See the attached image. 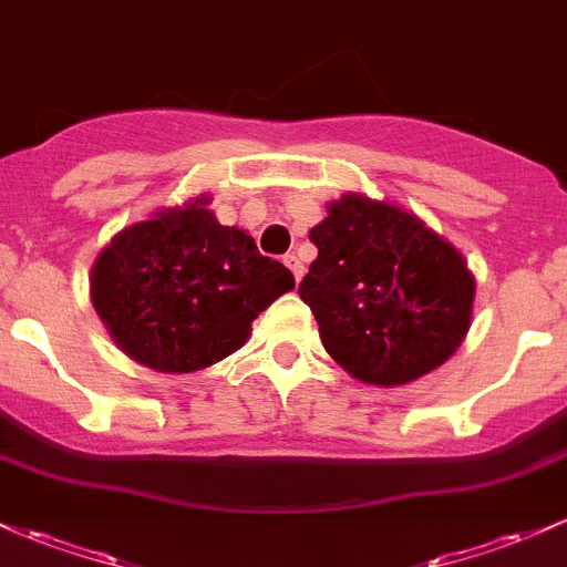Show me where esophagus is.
I'll return each instance as SVG.
<instances>
[{"instance_id": "esophagus-1", "label": "esophagus", "mask_w": 567, "mask_h": 567, "mask_svg": "<svg viewBox=\"0 0 567 567\" xmlns=\"http://www.w3.org/2000/svg\"><path fill=\"white\" fill-rule=\"evenodd\" d=\"M284 261H286V267H289L291 270V276H295V281L300 284V278H302V272H306V267H302V261L295 257V254H286L284 257Z\"/></svg>"}]
</instances>
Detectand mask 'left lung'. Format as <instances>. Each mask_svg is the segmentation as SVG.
Returning a JSON list of instances; mask_svg holds the SVG:
<instances>
[{
  "mask_svg": "<svg viewBox=\"0 0 567 567\" xmlns=\"http://www.w3.org/2000/svg\"><path fill=\"white\" fill-rule=\"evenodd\" d=\"M310 229L319 257L300 284L321 343L375 386L422 379L471 327L476 281L452 243L398 205L346 194Z\"/></svg>",
  "mask_w": 567,
  "mask_h": 567,
  "instance_id": "left-lung-1",
  "label": "left lung"
}]
</instances>
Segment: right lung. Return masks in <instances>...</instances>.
I'll return each mask as SVG.
<instances>
[{
    "mask_svg": "<svg viewBox=\"0 0 567 567\" xmlns=\"http://www.w3.org/2000/svg\"><path fill=\"white\" fill-rule=\"evenodd\" d=\"M210 197L159 210L102 248L91 302L118 349L159 373H194L240 349L251 321L295 289L246 229L221 227Z\"/></svg>",
    "mask_w": 567,
    "mask_h": 567,
    "instance_id": "1",
    "label": "right lung"
}]
</instances>
